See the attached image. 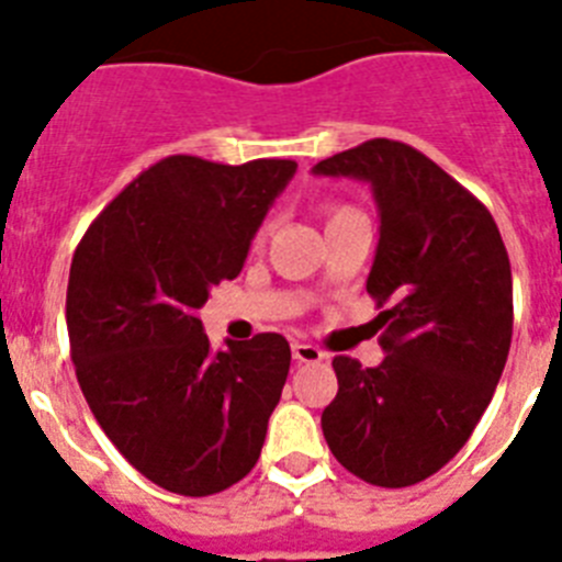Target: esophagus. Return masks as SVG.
Here are the masks:
<instances>
[{
  "label": "esophagus",
  "instance_id": "34e87169",
  "mask_svg": "<svg viewBox=\"0 0 562 562\" xmlns=\"http://www.w3.org/2000/svg\"><path fill=\"white\" fill-rule=\"evenodd\" d=\"M292 359L299 364H318V361L327 359V353L315 345H307V341H292Z\"/></svg>",
  "mask_w": 562,
  "mask_h": 562
}]
</instances>
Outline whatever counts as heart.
<instances>
[{"mask_svg":"<svg viewBox=\"0 0 562 562\" xmlns=\"http://www.w3.org/2000/svg\"><path fill=\"white\" fill-rule=\"evenodd\" d=\"M345 212H350V206H330V209H327V221H333V217H338V215H345ZM263 235H267V224L255 232V244H261Z\"/></svg>","mask_w":562,"mask_h":562,"instance_id":"obj_1","label":"heart"}]
</instances>
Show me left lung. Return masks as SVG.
<instances>
[{
    "mask_svg": "<svg viewBox=\"0 0 562 562\" xmlns=\"http://www.w3.org/2000/svg\"><path fill=\"white\" fill-rule=\"evenodd\" d=\"M313 171L373 189L368 292L387 353L379 368L333 359L324 439L359 480L407 488L457 457L494 396L514 330L512 263L485 203L407 143L375 137Z\"/></svg>",
    "mask_w": 562,
    "mask_h": 562,
    "instance_id": "8db88e82",
    "label": "left lung"
}]
</instances>
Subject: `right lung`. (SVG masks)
<instances>
[{
    "mask_svg": "<svg viewBox=\"0 0 562 562\" xmlns=\"http://www.w3.org/2000/svg\"><path fill=\"white\" fill-rule=\"evenodd\" d=\"M295 160L171 155L94 217L74 252L65 322L88 407L160 488L209 497L261 457L290 345L278 333L212 353L198 310L238 278Z\"/></svg>",
    "mask_w": 562,
    "mask_h": 562,
    "instance_id": "1",
    "label": "right lung"
}]
</instances>
